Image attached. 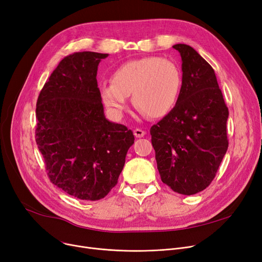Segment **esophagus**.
<instances>
[{
	"instance_id": "obj_1",
	"label": "esophagus",
	"mask_w": 262,
	"mask_h": 262,
	"mask_svg": "<svg viewBox=\"0 0 262 262\" xmlns=\"http://www.w3.org/2000/svg\"><path fill=\"white\" fill-rule=\"evenodd\" d=\"M134 135L136 138H142V137L145 135V132L140 128H136V129H134Z\"/></svg>"
}]
</instances>
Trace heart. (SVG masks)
<instances>
[{
	"instance_id": "heart-1",
	"label": "heart",
	"mask_w": 262,
	"mask_h": 262,
	"mask_svg": "<svg viewBox=\"0 0 262 262\" xmlns=\"http://www.w3.org/2000/svg\"><path fill=\"white\" fill-rule=\"evenodd\" d=\"M182 88L180 68L168 58L148 56L117 68L112 82H103L100 94L104 105L115 116L125 110L128 96L140 113L162 118L175 107Z\"/></svg>"
}]
</instances>
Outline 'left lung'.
I'll return each instance as SVG.
<instances>
[{
    "mask_svg": "<svg viewBox=\"0 0 262 262\" xmlns=\"http://www.w3.org/2000/svg\"><path fill=\"white\" fill-rule=\"evenodd\" d=\"M182 57V88L171 112L150 127L161 181L177 193L207 188L228 147V108L212 67L190 46H173Z\"/></svg>",
    "mask_w": 262,
    "mask_h": 262,
    "instance_id": "left-lung-1",
    "label": "left lung"
}]
</instances>
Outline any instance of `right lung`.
Masks as SVG:
<instances>
[{
	"label": "right lung",
	"mask_w": 262,
	"mask_h": 262,
	"mask_svg": "<svg viewBox=\"0 0 262 262\" xmlns=\"http://www.w3.org/2000/svg\"><path fill=\"white\" fill-rule=\"evenodd\" d=\"M108 54L78 52L64 57L40 91L36 142L50 181L85 201L105 198L118 183L135 137L105 118L98 66Z\"/></svg>",
	"instance_id": "add662e5"
}]
</instances>
